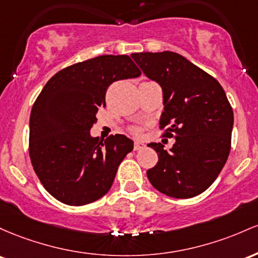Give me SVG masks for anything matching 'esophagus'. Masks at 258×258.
Listing matches in <instances>:
<instances>
[{"mask_svg": "<svg viewBox=\"0 0 258 258\" xmlns=\"http://www.w3.org/2000/svg\"><path fill=\"white\" fill-rule=\"evenodd\" d=\"M145 145L143 143H139V141H135L134 143V151H138V150L144 149Z\"/></svg>", "mask_w": 258, "mask_h": 258, "instance_id": "esophagus-1", "label": "esophagus"}]
</instances>
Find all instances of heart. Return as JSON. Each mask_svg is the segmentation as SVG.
Wrapping results in <instances>:
<instances>
[{
    "label": "heart",
    "mask_w": 258,
    "mask_h": 258,
    "mask_svg": "<svg viewBox=\"0 0 258 258\" xmlns=\"http://www.w3.org/2000/svg\"><path fill=\"white\" fill-rule=\"evenodd\" d=\"M133 132H134V133H138V129H134V130H133Z\"/></svg>",
    "instance_id": "1"
}]
</instances>
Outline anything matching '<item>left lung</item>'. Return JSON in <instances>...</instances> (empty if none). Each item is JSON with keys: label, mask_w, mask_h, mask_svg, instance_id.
Returning a JSON list of instances; mask_svg holds the SVG:
<instances>
[{"label": "left lung", "mask_w": 258, "mask_h": 258, "mask_svg": "<svg viewBox=\"0 0 258 258\" xmlns=\"http://www.w3.org/2000/svg\"><path fill=\"white\" fill-rule=\"evenodd\" d=\"M146 77L163 90V137L175 138L169 151L151 143L158 163L147 170L155 189L174 199L198 196L212 185L230 152L234 114L212 75L175 52L133 53Z\"/></svg>", "instance_id": "8db88e82"}]
</instances>
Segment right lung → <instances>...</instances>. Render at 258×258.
I'll use <instances>...</instances> for the list:
<instances>
[{
    "mask_svg": "<svg viewBox=\"0 0 258 258\" xmlns=\"http://www.w3.org/2000/svg\"><path fill=\"white\" fill-rule=\"evenodd\" d=\"M141 75L125 54H103L59 71L46 83L30 114L29 156L46 190L63 204L82 206L105 196L133 141L124 135L92 138L112 83Z\"/></svg>",
    "mask_w": 258,
    "mask_h": 258,
    "instance_id": "obj_1",
    "label": "right lung"
}]
</instances>
